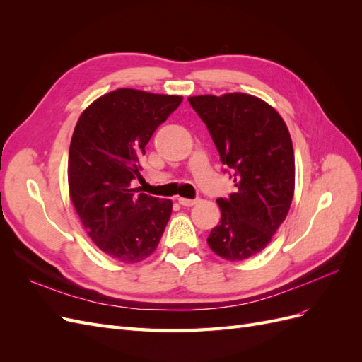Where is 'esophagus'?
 I'll use <instances>...</instances> for the list:
<instances>
[{"label": "esophagus", "mask_w": 362, "mask_h": 362, "mask_svg": "<svg viewBox=\"0 0 362 362\" xmlns=\"http://www.w3.org/2000/svg\"><path fill=\"white\" fill-rule=\"evenodd\" d=\"M178 201H180V204H181V205H184V206H193L194 204H198V199H187V198H180Z\"/></svg>", "instance_id": "esophagus-1"}]
</instances>
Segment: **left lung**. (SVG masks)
<instances>
[{
  "mask_svg": "<svg viewBox=\"0 0 362 362\" xmlns=\"http://www.w3.org/2000/svg\"><path fill=\"white\" fill-rule=\"evenodd\" d=\"M189 103L210 131L237 189L217 199L221 222L206 243L218 257L243 261L270 243L290 210L294 152L288 128L275 108L252 95H199Z\"/></svg>",
  "mask_w": 362,
  "mask_h": 362,
  "instance_id": "8db88e82",
  "label": "left lung"
}]
</instances>
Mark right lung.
Returning a JSON list of instances; mask_svg holds the SVG:
<instances>
[{"label": "right lung", "mask_w": 362, "mask_h": 362, "mask_svg": "<svg viewBox=\"0 0 362 362\" xmlns=\"http://www.w3.org/2000/svg\"><path fill=\"white\" fill-rule=\"evenodd\" d=\"M182 96L117 89L98 98L75 125L68 160L72 204L92 242L105 255L139 262L158 246L170 199L133 189L140 157L154 131Z\"/></svg>", "instance_id": "add662e5"}]
</instances>
